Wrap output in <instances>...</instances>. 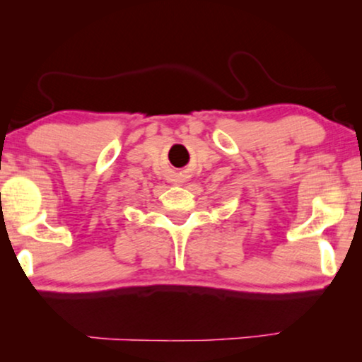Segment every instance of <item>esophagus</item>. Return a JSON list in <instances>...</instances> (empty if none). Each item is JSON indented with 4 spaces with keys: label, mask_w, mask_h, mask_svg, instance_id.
Returning <instances> with one entry per match:
<instances>
[{
    "label": "esophagus",
    "mask_w": 362,
    "mask_h": 362,
    "mask_svg": "<svg viewBox=\"0 0 362 362\" xmlns=\"http://www.w3.org/2000/svg\"><path fill=\"white\" fill-rule=\"evenodd\" d=\"M170 181L176 186L182 185V182L186 181V175H185V173H181V171H173L170 175Z\"/></svg>",
    "instance_id": "34e87169"
}]
</instances>
